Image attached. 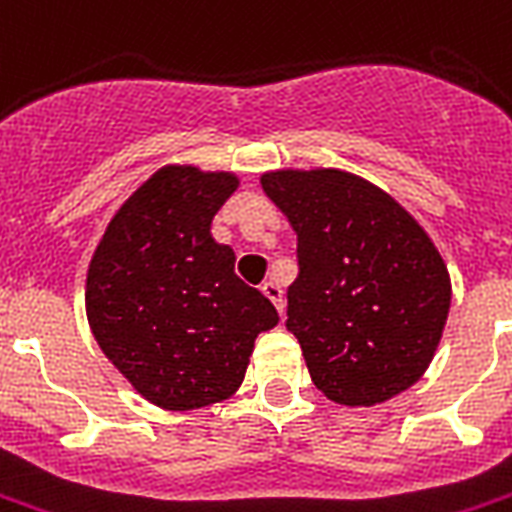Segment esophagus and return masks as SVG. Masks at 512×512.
<instances>
[{"mask_svg":"<svg viewBox=\"0 0 512 512\" xmlns=\"http://www.w3.org/2000/svg\"><path fill=\"white\" fill-rule=\"evenodd\" d=\"M263 295L268 300H271L279 314H284V290H282V287H279V284H276V282H265L263 284Z\"/></svg>","mask_w":512,"mask_h":512,"instance_id":"esophagus-1","label":"esophagus"}]
</instances>
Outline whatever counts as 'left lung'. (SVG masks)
<instances>
[{"label":"left lung","instance_id":"left-lung-1","mask_svg":"<svg viewBox=\"0 0 512 512\" xmlns=\"http://www.w3.org/2000/svg\"><path fill=\"white\" fill-rule=\"evenodd\" d=\"M260 185L298 236L287 327L327 400L376 405L411 389L451 306L446 260L392 195L343 169H276Z\"/></svg>","mask_w":512,"mask_h":512}]
</instances>
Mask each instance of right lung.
Instances as JSON below:
<instances>
[{
	"label": "right lung",
	"instance_id": "1",
	"mask_svg": "<svg viewBox=\"0 0 512 512\" xmlns=\"http://www.w3.org/2000/svg\"><path fill=\"white\" fill-rule=\"evenodd\" d=\"M236 171L166 163L120 204L85 276L91 333L136 395L198 411L239 392L255 338L279 322L212 236Z\"/></svg>",
	"mask_w": 512,
	"mask_h": 512
}]
</instances>
